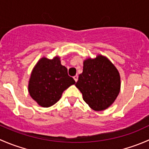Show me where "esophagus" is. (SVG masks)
Returning a JSON list of instances; mask_svg holds the SVG:
<instances>
[{"mask_svg":"<svg viewBox=\"0 0 149 149\" xmlns=\"http://www.w3.org/2000/svg\"><path fill=\"white\" fill-rule=\"evenodd\" d=\"M78 78H79V76H78L77 75H76V76H73V79H74L75 81H76V82L77 81H78Z\"/></svg>","mask_w":149,"mask_h":149,"instance_id":"esophagus-1","label":"esophagus"}]
</instances>
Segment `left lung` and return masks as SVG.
<instances>
[{
    "label": "left lung",
    "mask_w": 149,
    "mask_h": 149,
    "mask_svg": "<svg viewBox=\"0 0 149 149\" xmlns=\"http://www.w3.org/2000/svg\"><path fill=\"white\" fill-rule=\"evenodd\" d=\"M76 86L88 106L96 111L109 107L120 89V77L116 68L105 57L98 55L84 62L83 72Z\"/></svg>",
    "instance_id": "1"
}]
</instances>
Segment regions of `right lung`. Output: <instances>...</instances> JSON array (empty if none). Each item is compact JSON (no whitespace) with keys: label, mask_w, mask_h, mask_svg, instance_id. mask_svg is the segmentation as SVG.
<instances>
[{"label":"right lung","mask_w":149,"mask_h":149,"mask_svg":"<svg viewBox=\"0 0 149 149\" xmlns=\"http://www.w3.org/2000/svg\"><path fill=\"white\" fill-rule=\"evenodd\" d=\"M75 83L74 79L68 74L67 68L61 65L58 57L52 60L42 58L33 69L29 92L40 106L49 107L61 99L66 88Z\"/></svg>","instance_id":"add662e5"}]
</instances>
